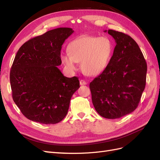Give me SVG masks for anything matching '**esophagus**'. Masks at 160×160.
Instances as JSON below:
<instances>
[{
    "label": "esophagus",
    "instance_id": "1",
    "mask_svg": "<svg viewBox=\"0 0 160 160\" xmlns=\"http://www.w3.org/2000/svg\"><path fill=\"white\" fill-rule=\"evenodd\" d=\"M87 82L85 81V80H80V85H87Z\"/></svg>",
    "mask_w": 160,
    "mask_h": 160
}]
</instances>
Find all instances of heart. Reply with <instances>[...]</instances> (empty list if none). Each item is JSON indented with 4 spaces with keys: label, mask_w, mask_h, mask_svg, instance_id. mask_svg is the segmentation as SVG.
<instances>
[{
    "label": "heart",
    "mask_w": 160,
    "mask_h": 160,
    "mask_svg": "<svg viewBox=\"0 0 160 160\" xmlns=\"http://www.w3.org/2000/svg\"><path fill=\"white\" fill-rule=\"evenodd\" d=\"M69 53L62 54L61 61L67 68L75 70L77 62L88 76H97L106 69L113 53V45L107 37L83 36L71 41Z\"/></svg>",
    "instance_id": "1"
}]
</instances>
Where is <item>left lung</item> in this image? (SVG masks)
Returning a JSON list of instances; mask_svg holds the SVG:
<instances>
[{
    "mask_svg": "<svg viewBox=\"0 0 160 160\" xmlns=\"http://www.w3.org/2000/svg\"><path fill=\"white\" fill-rule=\"evenodd\" d=\"M108 33L116 42L112 58L89 88L97 112L105 118L118 119L133 112L138 106L146 87L147 63L130 36L111 29Z\"/></svg>",
    "mask_w": 160,
    "mask_h": 160,
    "instance_id": "8db88e82",
    "label": "left lung"
}]
</instances>
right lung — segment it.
<instances>
[{
    "label": "right lung",
    "instance_id": "obj_1",
    "mask_svg": "<svg viewBox=\"0 0 160 160\" xmlns=\"http://www.w3.org/2000/svg\"><path fill=\"white\" fill-rule=\"evenodd\" d=\"M74 31L61 27L28 40L20 47L10 72L14 102L25 117L43 124L60 122L68 112L78 77L62 74L61 50Z\"/></svg>",
    "mask_w": 160,
    "mask_h": 160
}]
</instances>
